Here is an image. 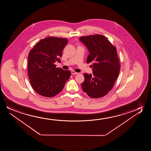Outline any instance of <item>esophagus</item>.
Wrapping results in <instances>:
<instances>
[{
	"mask_svg": "<svg viewBox=\"0 0 151 151\" xmlns=\"http://www.w3.org/2000/svg\"><path fill=\"white\" fill-rule=\"evenodd\" d=\"M71 73H72V74H78V73H77V72H75L74 70H72V71H71Z\"/></svg>",
	"mask_w": 151,
	"mask_h": 151,
	"instance_id": "1",
	"label": "esophagus"
}]
</instances>
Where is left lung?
I'll use <instances>...</instances> for the list:
<instances>
[{
	"label": "left lung",
	"instance_id": "left-lung-1",
	"mask_svg": "<svg viewBox=\"0 0 151 151\" xmlns=\"http://www.w3.org/2000/svg\"><path fill=\"white\" fill-rule=\"evenodd\" d=\"M79 40L89 50L87 63H91L92 74H83V91L91 98H101L114 87L120 70L118 52L107 37L101 35L81 37Z\"/></svg>",
	"mask_w": 151,
	"mask_h": 151
}]
</instances>
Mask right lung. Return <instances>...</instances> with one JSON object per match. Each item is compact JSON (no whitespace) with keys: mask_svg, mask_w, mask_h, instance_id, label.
I'll use <instances>...</instances> for the list:
<instances>
[{"mask_svg":"<svg viewBox=\"0 0 151 151\" xmlns=\"http://www.w3.org/2000/svg\"><path fill=\"white\" fill-rule=\"evenodd\" d=\"M68 43L65 38L50 37L42 39L29 52L28 75L34 90L43 96L52 97L62 91L70 78V70L56 68L62 50Z\"/></svg>","mask_w":151,"mask_h":151,"instance_id":"add662e5","label":"right lung"}]
</instances>
